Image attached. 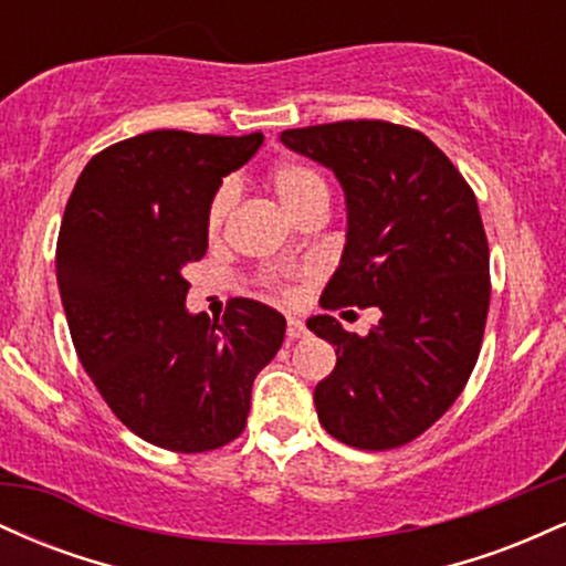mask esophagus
<instances>
[{
  "mask_svg": "<svg viewBox=\"0 0 566 566\" xmlns=\"http://www.w3.org/2000/svg\"><path fill=\"white\" fill-rule=\"evenodd\" d=\"M305 335V324L297 319V316H290L287 319V337L290 340H297V337Z\"/></svg>",
  "mask_w": 566,
  "mask_h": 566,
  "instance_id": "34e87169",
  "label": "esophagus"
}]
</instances>
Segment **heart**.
<instances>
[{
	"instance_id": "b5f03b06",
	"label": "heart",
	"mask_w": 566,
	"mask_h": 566,
	"mask_svg": "<svg viewBox=\"0 0 566 566\" xmlns=\"http://www.w3.org/2000/svg\"><path fill=\"white\" fill-rule=\"evenodd\" d=\"M271 191L276 193L279 205L290 212L292 218H297L308 207L327 205L329 201V186L327 178L316 170V167L305 165V161H282L276 165L269 175ZM233 207V186H220L216 197L210 201V210H207V233L210 239H218L223 231L226 220Z\"/></svg>"
}]
</instances>
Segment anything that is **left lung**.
Returning <instances> with one entry per match:
<instances>
[{"mask_svg":"<svg viewBox=\"0 0 566 566\" xmlns=\"http://www.w3.org/2000/svg\"><path fill=\"white\" fill-rule=\"evenodd\" d=\"M290 151L335 175L346 247L322 308H378L367 335L329 314L308 329L337 365L314 388L324 431L359 450H391L431 428L476 365L490 308V247L463 175L423 133L359 119L284 129Z\"/></svg>","mask_w":566,"mask_h":566,"instance_id":"obj_1","label":"left lung"}]
</instances>
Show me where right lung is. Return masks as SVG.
I'll list each match as a JSON object with an SVG mask.
<instances>
[{
    "instance_id": "1",
    "label": "right lung",
    "mask_w": 566,
    "mask_h": 566,
    "mask_svg": "<svg viewBox=\"0 0 566 566\" xmlns=\"http://www.w3.org/2000/svg\"><path fill=\"white\" fill-rule=\"evenodd\" d=\"M263 135L154 129L108 146L66 205L55 274L82 367L129 431L172 452H207L244 431L255 375L284 316L237 297L223 319L186 308L184 269L207 252V210Z\"/></svg>"
}]
</instances>
